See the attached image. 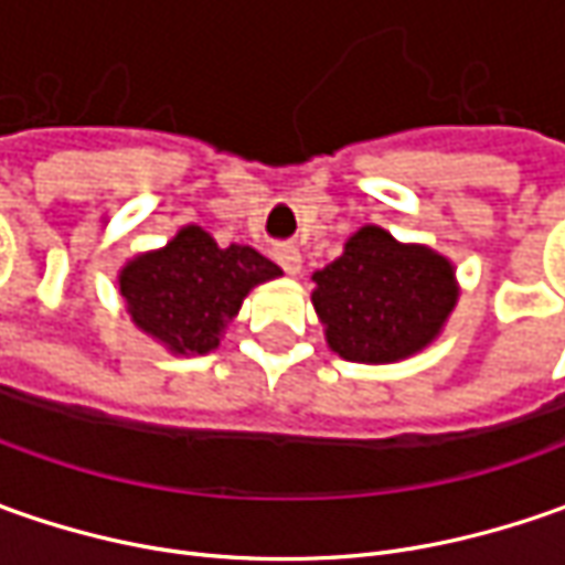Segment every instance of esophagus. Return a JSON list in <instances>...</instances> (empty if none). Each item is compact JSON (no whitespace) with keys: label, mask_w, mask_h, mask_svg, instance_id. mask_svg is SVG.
I'll return each mask as SVG.
<instances>
[{"label":"esophagus","mask_w":565,"mask_h":565,"mask_svg":"<svg viewBox=\"0 0 565 565\" xmlns=\"http://www.w3.org/2000/svg\"><path fill=\"white\" fill-rule=\"evenodd\" d=\"M273 257L279 260V267L289 273V276L301 273V250L295 248V245H279V248L273 250Z\"/></svg>","instance_id":"obj_1"}]
</instances>
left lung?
Instances as JSON below:
<instances>
[{
	"instance_id": "obj_1",
	"label": "left lung",
	"mask_w": 565,
	"mask_h": 565,
	"mask_svg": "<svg viewBox=\"0 0 565 565\" xmlns=\"http://www.w3.org/2000/svg\"><path fill=\"white\" fill-rule=\"evenodd\" d=\"M311 305L330 352L355 364H396L444 333L459 301L452 260L430 245L361 226L333 264L311 276Z\"/></svg>"
}]
</instances>
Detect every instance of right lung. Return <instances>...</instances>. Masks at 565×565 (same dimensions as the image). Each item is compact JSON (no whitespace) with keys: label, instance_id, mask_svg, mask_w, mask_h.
<instances>
[{"label":"right lung","instance_id":"1","mask_svg":"<svg viewBox=\"0 0 565 565\" xmlns=\"http://www.w3.org/2000/svg\"><path fill=\"white\" fill-rule=\"evenodd\" d=\"M282 270L250 245L220 248L188 223L163 248L141 250L119 270L125 315L172 355H210L238 317L250 289Z\"/></svg>","mask_w":565,"mask_h":565}]
</instances>
